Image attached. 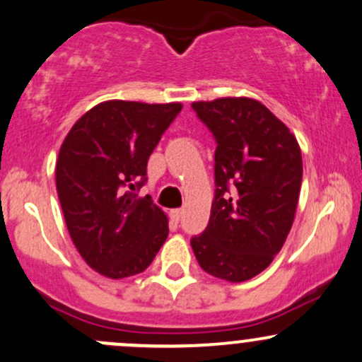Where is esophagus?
Wrapping results in <instances>:
<instances>
[{
  "mask_svg": "<svg viewBox=\"0 0 362 362\" xmlns=\"http://www.w3.org/2000/svg\"><path fill=\"white\" fill-rule=\"evenodd\" d=\"M182 214H184V209H172V211H170V216H172V220L177 221V223L180 221Z\"/></svg>",
  "mask_w": 362,
  "mask_h": 362,
  "instance_id": "34e87169",
  "label": "esophagus"
}]
</instances>
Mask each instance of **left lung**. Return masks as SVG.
I'll return each mask as SVG.
<instances>
[{
    "label": "left lung",
    "mask_w": 362,
    "mask_h": 362,
    "mask_svg": "<svg viewBox=\"0 0 362 362\" xmlns=\"http://www.w3.org/2000/svg\"><path fill=\"white\" fill-rule=\"evenodd\" d=\"M192 108L216 141V190L209 223L190 245L209 275L251 280L268 268L292 228L303 182L300 148L256 99L220 98Z\"/></svg>",
    "instance_id": "1"
}]
</instances>
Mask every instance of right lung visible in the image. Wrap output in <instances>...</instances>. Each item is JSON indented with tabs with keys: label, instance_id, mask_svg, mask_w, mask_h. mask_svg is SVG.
I'll list each match as a JSON object with an SVG mask.
<instances>
[{
	"label": "right lung",
	"instance_id": "obj_1",
	"mask_svg": "<svg viewBox=\"0 0 362 362\" xmlns=\"http://www.w3.org/2000/svg\"><path fill=\"white\" fill-rule=\"evenodd\" d=\"M180 103L105 101L71 127L59 148L57 190L75 247L108 278L144 272L168 237V218L137 197L148 160Z\"/></svg>",
	"mask_w": 362,
	"mask_h": 362
}]
</instances>
